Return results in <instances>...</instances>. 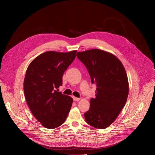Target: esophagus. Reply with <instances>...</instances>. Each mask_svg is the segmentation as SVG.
I'll list each match as a JSON object with an SVG mask.
<instances>
[{
  "mask_svg": "<svg viewBox=\"0 0 155 155\" xmlns=\"http://www.w3.org/2000/svg\"><path fill=\"white\" fill-rule=\"evenodd\" d=\"M73 99H74V101H78L80 99V98H78V97H76L73 96Z\"/></svg>",
  "mask_w": 155,
  "mask_h": 155,
  "instance_id": "obj_1",
  "label": "esophagus"
}]
</instances>
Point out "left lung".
I'll return each mask as SVG.
<instances>
[{"label":"left lung","instance_id":"obj_1","mask_svg":"<svg viewBox=\"0 0 155 155\" xmlns=\"http://www.w3.org/2000/svg\"><path fill=\"white\" fill-rule=\"evenodd\" d=\"M85 65L91 83L97 86L96 97L84 114L86 123L97 129L110 126L120 114L128 96L127 74L121 61L114 54L93 49L77 53Z\"/></svg>","mask_w":155,"mask_h":155}]
</instances>
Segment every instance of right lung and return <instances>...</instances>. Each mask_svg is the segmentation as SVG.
<instances>
[{"label": "right lung", "mask_w": 155, "mask_h": 155, "mask_svg": "<svg viewBox=\"0 0 155 155\" xmlns=\"http://www.w3.org/2000/svg\"><path fill=\"white\" fill-rule=\"evenodd\" d=\"M76 53L47 51L35 58L26 71L24 93L27 104L34 117L48 129L62 124L70 112L72 98L58 88Z\"/></svg>", "instance_id": "1"}]
</instances>
